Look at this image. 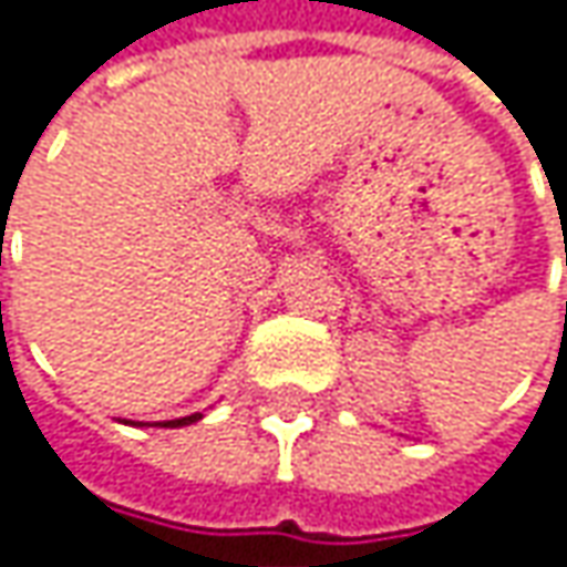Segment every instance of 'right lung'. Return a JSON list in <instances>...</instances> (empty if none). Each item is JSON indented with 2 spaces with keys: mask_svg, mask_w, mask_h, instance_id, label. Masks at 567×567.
I'll return each mask as SVG.
<instances>
[{
  "mask_svg": "<svg viewBox=\"0 0 567 567\" xmlns=\"http://www.w3.org/2000/svg\"><path fill=\"white\" fill-rule=\"evenodd\" d=\"M202 414H188V416H179V420H163V423H156V426H188V423H198ZM127 423V420H124ZM137 426H147V423H137Z\"/></svg>",
  "mask_w": 567,
  "mask_h": 567,
  "instance_id": "right-lung-1",
  "label": "right lung"
}]
</instances>
